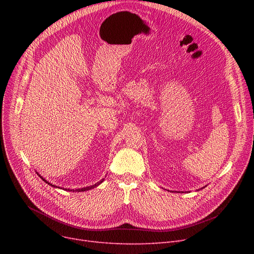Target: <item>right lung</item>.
I'll return each instance as SVG.
<instances>
[{
    "mask_svg": "<svg viewBox=\"0 0 254 254\" xmlns=\"http://www.w3.org/2000/svg\"><path fill=\"white\" fill-rule=\"evenodd\" d=\"M40 176V175H39ZM41 177V176H40ZM41 179L44 181V182H46V183H48L49 185H51V186H53V188H58V186H56V185H52L51 183H49L47 180H45L43 177H41ZM104 181V179H102L101 181H99L98 183H96V184H93V185H90V186H86V188H83V189H78V190H69V191H85V190H91V189H95L96 186H98V185H100L102 182ZM58 189H61V188H58Z\"/></svg>",
    "mask_w": 254,
    "mask_h": 254,
    "instance_id": "right-lung-1",
    "label": "right lung"
}]
</instances>
